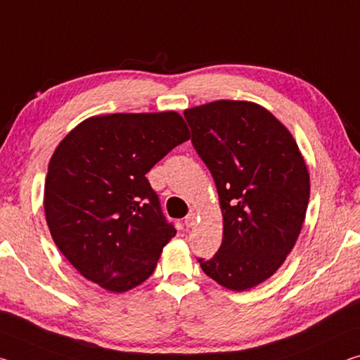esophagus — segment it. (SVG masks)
<instances>
[{
    "instance_id": "34e87169",
    "label": "esophagus",
    "mask_w": 360,
    "mask_h": 360,
    "mask_svg": "<svg viewBox=\"0 0 360 360\" xmlns=\"http://www.w3.org/2000/svg\"><path fill=\"white\" fill-rule=\"evenodd\" d=\"M195 221H197V213L191 211V213L184 218V224H186V227H192L193 224H195Z\"/></svg>"
}]
</instances>
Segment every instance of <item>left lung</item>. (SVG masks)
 <instances>
[{
	"label": "left lung",
	"instance_id": "left-lung-1",
	"mask_svg": "<svg viewBox=\"0 0 360 360\" xmlns=\"http://www.w3.org/2000/svg\"><path fill=\"white\" fill-rule=\"evenodd\" d=\"M192 146L218 189L224 231L208 277L243 292L283 264L303 227L309 173L290 131L253 102L216 101L187 108Z\"/></svg>",
	"mask_w": 360,
	"mask_h": 360
}]
</instances>
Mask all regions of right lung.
I'll use <instances>...</instances> for the list:
<instances>
[{"mask_svg":"<svg viewBox=\"0 0 360 360\" xmlns=\"http://www.w3.org/2000/svg\"><path fill=\"white\" fill-rule=\"evenodd\" d=\"M179 113H112L79 123L51 157L44 211L84 278L113 293L147 281L176 229L146 174L189 139Z\"/></svg>","mask_w":360,"mask_h":360,"instance_id":"obj_1","label":"right lung"}]
</instances>
